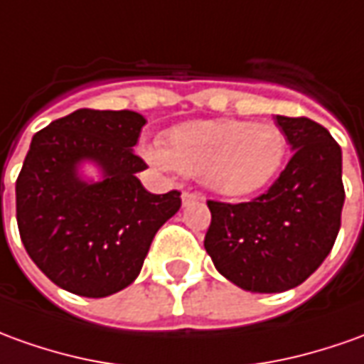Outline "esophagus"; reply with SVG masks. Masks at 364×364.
I'll use <instances>...</instances> for the list:
<instances>
[{
    "label": "esophagus",
    "mask_w": 364,
    "mask_h": 364,
    "mask_svg": "<svg viewBox=\"0 0 364 364\" xmlns=\"http://www.w3.org/2000/svg\"><path fill=\"white\" fill-rule=\"evenodd\" d=\"M204 196H200V194H194V192H182V204L188 206V204H192V202H202Z\"/></svg>",
    "instance_id": "esophagus-1"
}]
</instances>
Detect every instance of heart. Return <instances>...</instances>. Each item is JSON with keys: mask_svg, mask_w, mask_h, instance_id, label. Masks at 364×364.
Masks as SVG:
<instances>
[{"mask_svg": "<svg viewBox=\"0 0 364 364\" xmlns=\"http://www.w3.org/2000/svg\"><path fill=\"white\" fill-rule=\"evenodd\" d=\"M287 154V136L275 122L244 119L188 120L164 134L149 158L160 168L200 176L228 198L254 194L272 182Z\"/></svg>", "mask_w": 364, "mask_h": 364, "instance_id": "1", "label": "heart"}]
</instances>
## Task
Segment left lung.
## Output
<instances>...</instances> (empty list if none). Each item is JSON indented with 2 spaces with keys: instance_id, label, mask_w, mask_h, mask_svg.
Masks as SVG:
<instances>
[{
  "instance_id": "8db88e82",
  "label": "left lung",
  "mask_w": 364,
  "mask_h": 364,
  "mask_svg": "<svg viewBox=\"0 0 364 364\" xmlns=\"http://www.w3.org/2000/svg\"><path fill=\"white\" fill-rule=\"evenodd\" d=\"M293 150L273 186L244 204L208 202L204 247L228 282L252 293L301 285L337 240L345 202L343 154L325 127L275 114Z\"/></svg>"
}]
</instances>
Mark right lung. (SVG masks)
Segmentation results:
<instances>
[{
    "mask_svg": "<svg viewBox=\"0 0 364 364\" xmlns=\"http://www.w3.org/2000/svg\"><path fill=\"white\" fill-rule=\"evenodd\" d=\"M146 119L134 110L79 109L31 140L15 182L17 225L33 263L65 291L107 297L139 277L180 192L150 194L132 149ZM92 164L99 178H87Z\"/></svg>",
    "mask_w": 364,
    "mask_h": 364,
    "instance_id": "obj_1",
    "label": "right lung"
}]
</instances>
